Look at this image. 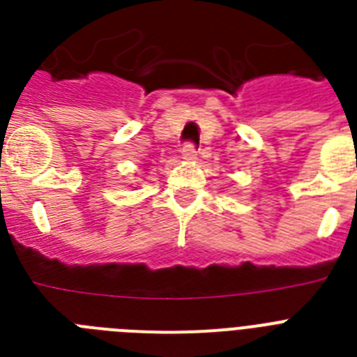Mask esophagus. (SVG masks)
Masks as SVG:
<instances>
[{"instance_id": "obj_1", "label": "esophagus", "mask_w": 357, "mask_h": 357, "mask_svg": "<svg viewBox=\"0 0 357 357\" xmlns=\"http://www.w3.org/2000/svg\"><path fill=\"white\" fill-rule=\"evenodd\" d=\"M181 155H183L185 161H195L196 155H198V151H196L195 144H185L183 146V150H181Z\"/></svg>"}]
</instances>
